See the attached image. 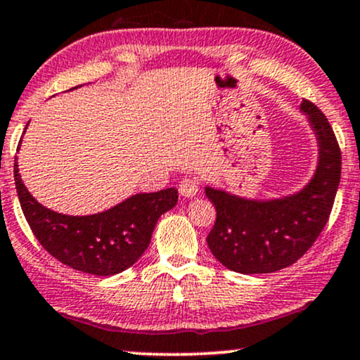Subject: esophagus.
Returning <instances> with one entry per match:
<instances>
[{
	"mask_svg": "<svg viewBox=\"0 0 360 360\" xmlns=\"http://www.w3.org/2000/svg\"><path fill=\"white\" fill-rule=\"evenodd\" d=\"M179 193L184 198H193L199 193V183L193 177H184L179 183Z\"/></svg>",
	"mask_w": 360,
	"mask_h": 360,
	"instance_id": "esophagus-1",
	"label": "esophagus"
}]
</instances>
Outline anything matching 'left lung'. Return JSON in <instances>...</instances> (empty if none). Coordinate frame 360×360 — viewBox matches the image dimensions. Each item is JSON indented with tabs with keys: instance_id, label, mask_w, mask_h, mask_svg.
Segmentation results:
<instances>
[{
	"instance_id": "1",
	"label": "left lung",
	"mask_w": 360,
	"mask_h": 360,
	"mask_svg": "<svg viewBox=\"0 0 360 360\" xmlns=\"http://www.w3.org/2000/svg\"><path fill=\"white\" fill-rule=\"evenodd\" d=\"M319 146L314 176L300 191L250 199L206 186L216 223L206 241L211 253L238 274H274L304 257L330 216L340 183L342 158L327 117L310 101L300 103Z\"/></svg>"
}]
</instances>
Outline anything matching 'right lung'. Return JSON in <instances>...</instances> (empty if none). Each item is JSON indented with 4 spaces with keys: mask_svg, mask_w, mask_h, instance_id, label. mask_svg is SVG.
Segmentation results:
<instances>
[{
    "mask_svg": "<svg viewBox=\"0 0 360 360\" xmlns=\"http://www.w3.org/2000/svg\"><path fill=\"white\" fill-rule=\"evenodd\" d=\"M15 184L25 218L43 248L63 265L98 276L132 266L149 246L158 219L177 202V189L167 188L134 194L102 213L70 216L49 210L30 194L16 161Z\"/></svg>",
    "mask_w": 360,
    "mask_h": 360,
    "instance_id": "right-lung-1",
    "label": "right lung"
}]
</instances>
